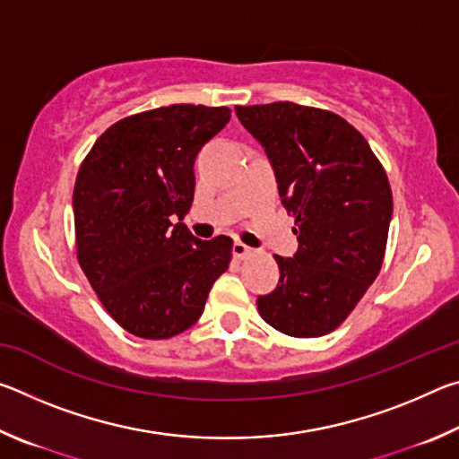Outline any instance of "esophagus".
<instances>
[{"label": "esophagus", "mask_w": 459, "mask_h": 459, "mask_svg": "<svg viewBox=\"0 0 459 459\" xmlns=\"http://www.w3.org/2000/svg\"><path fill=\"white\" fill-rule=\"evenodd\" d=\"M253 253V248L251 247H247L245 243H240V240H237L235 245H232V255H235L237 259H245V257H248V255Z\"/></svg>", "instance_id": "1"}]
</instances>
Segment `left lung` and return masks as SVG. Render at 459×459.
<instances>
[{"label":"left lung","mask_w":459,"mask_h":459,"mask_svg":"<svg viewBox=\"0 0 459 459\" xmlns=\"http://www.w3.org/2000/svg\"><path fill=\"white\" fill-rule=\"evenodd\" d=\"M235 111L265 147L299 243L293 259L275 255L281 275L259 314L287 336H325L383 267L393 216L385 168L360 131L325 108L277 100Z\"/></svg>","instance_id":"left-lung-1"}]
</instances>
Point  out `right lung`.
Masks as SVG:
<instances>
[{"label":"right lung","mask_w":459,"mask_h":459,"mask_svg":"<svg viewBox=\"0 0 459 459\" xmlns=\"http://www.w3.org/2000/svg\"><path fill=\"white\" fill-rule=\"evenodd\" d=\"M230 119L229 107L169 105L113 123L76 174L74 243L107 314L143 340L198 322L232 257V238H194V160Z\"/></svg>","instance_id":"add662e5"}]
</instances>
